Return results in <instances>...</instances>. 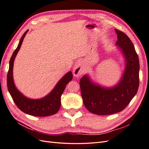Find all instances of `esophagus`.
<instances>
[{
    "label": "esophagus",
    "mask_w": 149,
    "mask_h": 149,
    "mask_svg": "<svg viewBox=\"0 0 149 149\" xmlns=\"http://www.w3.org/2000/svg\"><path fill=\"white\" fill-rule=\"evenodd\" d=\"M86 71V68L80 62L76 63L73 68V75L76 77L83 75Z\"/></svg>",
    "instance_id": "obj_1"
}]
</instances>
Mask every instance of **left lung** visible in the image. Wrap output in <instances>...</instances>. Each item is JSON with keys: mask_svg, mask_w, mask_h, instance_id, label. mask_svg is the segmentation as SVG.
I'll return each mask as SVG.
<instances>
[{"mask_svg": "<svg viewBox=\"0 0 149 149\" xmlns=\"http://www.w3.org/2000/svg\"><path fill=\"white\" fill-rule=\"evenodd\" d=\"M118 35L116 45L125 61L123 74L112 87H104L94 83L88 74L80 79L81 93L86 109L97 115H110L124 109L136 95L139 85V60L131 40L123 31Z\"/></svg>", "mask_w": 149, "mask_h": 149, "instance_id": "1", "label": "left lung"}]
</instances>
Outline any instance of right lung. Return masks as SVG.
<instances>
[{"mask_svg": "<svg viewBox=\"0 0 149 149\" xmlns=\"http://www.w3.org/2000/svg\"><path fill=\"white\" fill-rule=\"evenodd\" d=\"M28 30L22 35L17 48L13 52L9 62V69L7 73V88L17 106L25 113L38 117H45L56 114L61 106V96L66 85L73 79V74L69 71L58 82L52 91L42 98L30 99L23 95L15 87L13 78V61L19 52L22 42Z\"/></svg>", "mask_w": 149, "mask_h": 149, "instance_id": "1", "label": "right lung"}]
</instances>
